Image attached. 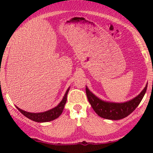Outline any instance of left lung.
Listing matches in <instances>:
<instances>
[{
  "instance_id": "left-lung-1",
  "label": "left lung",
  "mask_w": 153,
  "mask_h": 153,
  "mask_svg": "<svg viewBox=\"0 0 153 153\" xmlns=\"http://www.w3.org/2000/svg\"><path fill=\"white\" fill-rule=\"evenodd\" d=\"M146 85L143 91L134 99L124 103H111L103 101L93 94L88 88H85L87 98L93 109L99 117L106 119L119 120L127 117L138 106L147 91Z\"/></svg>"
}]
</instances>
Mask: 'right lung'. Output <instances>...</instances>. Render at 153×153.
Segmentation results:
<instances>
[{
	"mask_svg": "<svg viewBox=\"0 0 153 153\" xmlns=\"http://www.w3.org/2000/svg\"><path fill=\"white\" fill-rule=\"evenodd\" d=\"M70 90V88H68V89L67 90L65 94L64 97L61 102L57 105V106L54 107V108H52V109L47 111L42 112V113H29V112L25 111H23L19 108V107L16 106L17 108L19 111L25 116L26 117L29 118L31 120L34 121L36 122H50V121L54 120V119L58 118L59 116L61 115V114L62 113L63 108L65 107V104L66 103L67 101V96H68V91Z\"/></svg>",
	"mask_w": 153,
	"mask_h": 153,
	"instance_id": "add662e5",
	"label": "right lung"
}]
</instances>
